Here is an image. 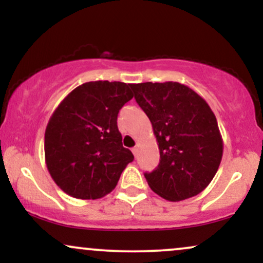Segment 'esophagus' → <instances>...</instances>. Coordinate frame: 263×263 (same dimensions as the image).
<instances>
[{"mask_svg":"<svg viewBox=\"0 0 263 263\" xmlns=\"http://www.w3.org/2000/svg\"><path fill=\"white\" fill-rule=\"evenodd\" d=\"M132 153H134L135 157H137V155H138V146H136V147H134V148H132Z\"/></svg>","mask_w":263,"mask_h":263,"instance_id":"obj_1","label":"esophagus"}]
</instances>
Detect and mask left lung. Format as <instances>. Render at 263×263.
I'll list each match as a JSON object with an SVG mask.
<instances>
[{"mask_svg": "<svg viewBox=\"0 0 263 263\" xmlns=\"http://www.w3.org/2000/svg\"><path fill=\"white\" fill-rule=\"evenodd\" d=\"M159 148L158 167L144 173L149 188L171 201L198 195L209 185L222 157V138L209 105L179 83L132 84Z\"/></svg>", "mask_w": 263, "mask_h": 263, "instance_id": "obj_1", "label": "left lung"}]
</instances>
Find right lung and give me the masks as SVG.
<instances>
[{"label": "right lung", "mask_w": 263, "mask_h": 263, "mask_svg": "<svg viewBox=\"0 0 263 263\" xmlns=\"http://www.w3.org/2000/svg\"><path fill=\"white\" fill-rule=\"evenodd\" d=\"M132 98L131 84L89 81L55 108L45 128V163L66 194L99 199L115 189L134 161L117 127L119 111Z\"/></svg>", "instance_id": "right-lung-1"}]
</instances>
